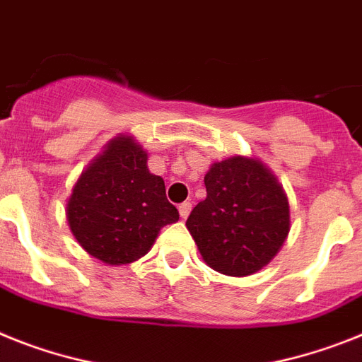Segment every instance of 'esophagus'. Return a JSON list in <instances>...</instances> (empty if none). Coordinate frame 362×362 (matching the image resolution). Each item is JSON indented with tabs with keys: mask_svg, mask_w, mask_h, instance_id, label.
I'll use <instances>...</instances> for the list:
<instances>
[{
	"mask_svg": "<svg viewBox=\"0 0 362 362\" xmlns=\"http://www.w3.org/2000/svg\"><path fill=\"white\" fill-rule=\"evenodd\" d=\"M191 208H193V204H191V202H182V204L178 206V211H180V217H182V218H187V217H189Z\"/></svg>",
	"mask_w": 362,
	"mask_h": 362,
	"instance_id": "34e87169",
	"label": "esophagus"
}]
</instances>
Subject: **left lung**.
<instances>
[{
    "label": "left lung",
    "mask_w": 362,
    "mask_h": 362,
    "mask_svg": "<svg viewBox=\"0 0 362 362\" xmlns=\"http://www.w3.org/2000/svg\"><path fill=\"white\" fill-rule=\"evenodd\" d=\"M204 184L206 199L186 221L200 256L221 274H256L289 235L291 206L284 186L265 163L250 156L211 163Z\"/></svg>",
    "instance_id": "obj_1"
}]
</instances>
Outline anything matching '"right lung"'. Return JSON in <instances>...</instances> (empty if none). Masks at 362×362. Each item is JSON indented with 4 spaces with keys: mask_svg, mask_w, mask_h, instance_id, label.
Here are the masks:
<instances>
[{
    "mask_svg": "<svg viewBox=\"0 0 362 362\" xmlns=\"http://www.w3.org/2000/svg\"><path fill=\"white\" fill-rule=\"evenodd\" d=\"M147 160L134 136L117 134L81 173L66 202L73 238L106 265L144 257L160 230L180 217Z\"/></svg>",
    "mask_w": 362,
    "mask_h": 362,
    "instance_id": "obj_1",
    "label": "right lung"
}]
</instances>
